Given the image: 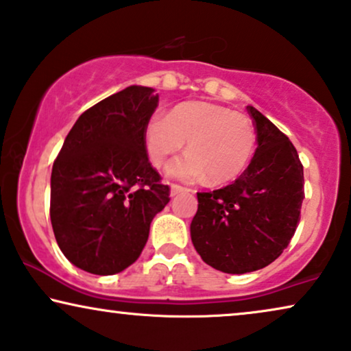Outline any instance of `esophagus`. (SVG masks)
Returning a JSON list of instances; mask_svg holds the SVG:
<instances>
[{
    "mask_svg": "<svg viewBox=\"0 0 351 351\" xmlns=\"http://www.w3.org/2000/svg\"><path fill=\"white\" fill-rule=\"evenodd\" d=\"M181 193H191V189L183 188V186L180 184H171V196H176V194H181Z\"/></svg>",
    "mask_w": 351,
    "mask_h": 351,
    "instance_id": "esophagus-1",
    "label": "esophagus"
}]
</instances>
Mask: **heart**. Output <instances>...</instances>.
Here are the masks:
<instances>
[{
	"label": "heart",
	"mask_w": 351,
	"mask_h": 351,
	"mask_svg": "<svg viewBox=\"0 0 351 351\" xmlns=\"http://www.w3.org/2000/svg\"><path fill=\"white\" fill-rule=\"evenodd\" d=\"M188 143L189 154L167 167L171 178L199 181L208 176L212 184L237 180L250 165L256 149L251 118L227 106L207 101H186L170 114L155 113L144 130L150 162L162 167Z\"/></svg>",
	"instance_id": "heart-1"
}]
</instances>
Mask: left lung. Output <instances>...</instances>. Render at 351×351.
I'll use <instances>...</instances> for the list:
<instances>
[{
  "instance_id": "left-lung-1",
  "label": "left lung",
  "mask_w": 351,
  "mask_h": 351,
  "mask_svg": "<svg viewBox=\"0 0 351 351\" xmlns=\"http://www.w3.org/2000/svg\"><path fill=\"white\" fill-rule=\"evenodd\" d=\"M254 157L234 183L197 193L191 239L206 264L225 274H246L274 263L293 238L304 199L298 152L254 106Z\"/></svg>"
}]
</instances>
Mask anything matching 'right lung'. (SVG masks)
<instances>
[{
  "label": "right lung",
  "instance_id": "obj_1",
  "mask_svg": "<svg viewBox=\"0 0 351 351\" xmlns=\"http://www.w3.org/2000/svg\"><path fill=\"white\" fill-rule=\"evenodd\" d=\"M157 105L152 87L106 97L79 117L53 163V233L69 263L86 272L113 275L136 263L150 221L170 202L144 144Z\"/></svg>",
  "mask_w": 351,
  "mask_h": 351
}]
</instances>
